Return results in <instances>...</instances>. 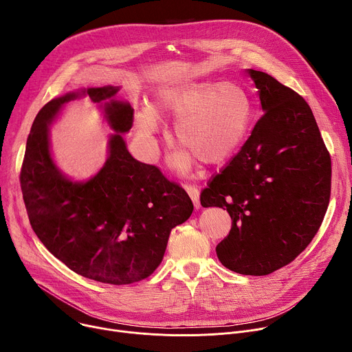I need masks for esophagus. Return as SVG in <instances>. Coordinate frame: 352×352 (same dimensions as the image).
Wrapping results in <instances>:
<instances>
[{
    "label": "esophagus",
    "instance_id": "34e87169",
    "mask_svg": "<svg viewBox=\"0 0 352 352\" xmlns=\"http://www.w3.org/2000/svg\"><path fill=\"white\" fill-rule=\"evenodd\" d=\"M184 188H185V190L189 193V196H190V199H192V202H193L195 208L199 209V208H200V202H199V189H197V186H196V185H189V184H186V185H184Z\"/></svg>",
    "mask_w": 352,
    "mask_h": 352
}]
</instances>
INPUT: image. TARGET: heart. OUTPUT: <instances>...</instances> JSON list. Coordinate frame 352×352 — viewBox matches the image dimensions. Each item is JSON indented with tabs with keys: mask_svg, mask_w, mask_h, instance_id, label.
Masks as SVG:
<instances>
[{
	"mask_svg": "<svg viewBox=\"0 0 352 352\" xmlns=\"http://www.w3.org/2000/svg\"><path fill=\"white\" fill-rule=\"evenodd\" d=\"M160 107L177 120L175 135L181 150L173 164L181 171L192 166L193 153L199 160L217 163L227 159L246 136L252 102L248 91L232 82H202L168 87L159 94ZM142 136L152 138L159 129V116L153 106H143L136 114Z\"/></svg>",
	"mask_w": 352,
	"mask_h": 352,
	"instance_id": "heart-1",
	"label": "heart"
}]
</instances>
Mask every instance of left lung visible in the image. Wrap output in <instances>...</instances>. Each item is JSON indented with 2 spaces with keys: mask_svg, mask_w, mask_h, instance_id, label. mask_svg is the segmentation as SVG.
Wrapping results in <instances>:
<instances>
[{
  "mask_svg": "<svg viewBox=\"0 0 352 352\" xmlns=\"http://www.w3.org/2000/svg\"><path fill=\"white\" fill-rule=\"evenodd\" d=\"M248 72L265 113L200 192V205L227 209L232 220L216 246L221 265L267 276L291 263L319 231L330 200L331 160L304 97L265 72Z\"/></svg>",
  "mask_w": 352,
  "mask_h": 352,
  "instance_id": "obj_1",
  "label": "left lung"
}]
</instances>
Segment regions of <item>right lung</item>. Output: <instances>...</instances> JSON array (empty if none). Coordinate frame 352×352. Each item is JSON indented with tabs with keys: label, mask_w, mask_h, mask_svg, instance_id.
I'll list each match as a JSON object with an SVG mask.
<instances>
[{
	"label": "right lung",
	"mask_w": 352,
	"mask_h": 352,
	"mask_svg": "<svg viewBox=\"0 0 352 352\" xmlns=\"http://www.w3.org/2000/svg\"><path fill=\"white\" fill-rule=\"evenodd\" d=\"M118 87L83 91L106 103L116 131L110 156L91 179L78 184L54 166L48 124L75 93L48 102L36 116L21 168V188L30 226L43 245L72 272L106 284L147 278L163 261L171 230L189 219L192 200L159 167L135 160L121 132L133 125V109L113 100Z\"/></svg>",
	"instance_id": "1"
}]
</instances>
